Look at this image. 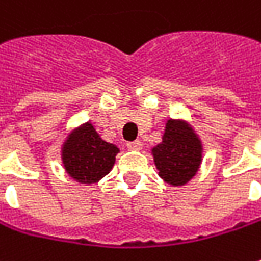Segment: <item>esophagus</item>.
I'll list each match as a JSON object with an SVG mask.
<instances>
[{
    "label": "esophagus",
    "mask_w": 261,
    "mask_h": 261,
    "mask_svg": "<svg viewBox=\"0 0 261 261\" xmlns=\"http://www.w3.org/2000/svg\"><path fill=\"white\" fill-rule=\"evenodd\" d=\"M127 147L130 149V150H140L143 147V143L140 140H136V142H130L127 143Z\"/></svg>",
    "instance_id": "obj_1"
}]
</instances>
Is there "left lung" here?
I'll return each mask as SVG.
<instances>
[{
	"label": "left lung",
	"mask_w": 261,
	"mask_h": 261,
	"mask_svg": "<svg viewBox=\"0 0 261 261\" xmlns=\"http://www.w3.org/2000/svg\"><path fill=\"white\" fill-rule=\"evenodd\" d=\"M159 176L171 186H184L200 168L201 142L184 121L169 119L162 143L152 149Z\"/></svg>",
	"instance_id": "left-lung-1"
}]
</instances>
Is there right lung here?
Listing matches in <instances>:
<instances>
[{
    "mask_svg": "<svg viewBox=\"0 0 261 261\" xmlns=\"http://www.w3.org/2000/svg\"><path fill=\"white\" fill-rule=\"evenodd\" d=\"M115 144L100 139L90 122L74 130L63 144V164L67 174L82 184H93L109 174L118 153Z\"/></svg>",
    "mask_w": 261,
    "mask_h": 261,
    "instance_id": "obj_1",
    "label": "right lung"
}]
</instances>
